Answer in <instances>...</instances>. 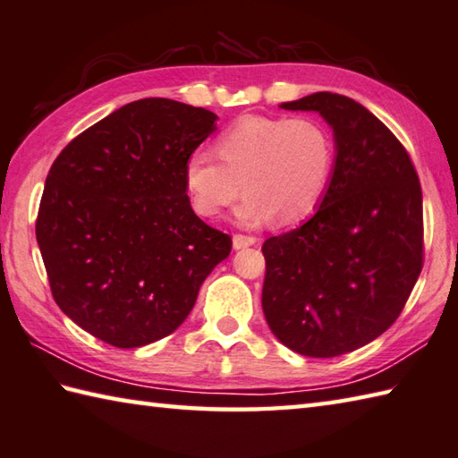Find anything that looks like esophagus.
Masks as SVG:
<instances>
[{
    "instance_id": "esophagus-1",
    "label": "esophagus",
    "mask_w": 458,
    "mask_h": 458,
    "mask_svg": "<svg viewBox=\"0 0 458 458\" xmlns=\"http://www.w3.org/2000/svg\"><path fill=\"white\" fill-rule=\"evenodd\" d=\"M232 244H234L236 250H240V248L254 246L256 244V238L254 236H246V234H234V238H232Z\"/></svg>"
}]
</instances>
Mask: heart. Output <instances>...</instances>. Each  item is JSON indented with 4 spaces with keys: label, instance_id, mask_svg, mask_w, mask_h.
Listing matches in <instances>:
<instances>
[{
    "label": "heart",
    "instance_id": "b5f03b06",
    "mask_svg": "<svg viewBox=\"0 0 458 458\" xmlns=\"http://www.w3.org/2000/svg\"><path fill=\"white\" fill-rule=\"evenodd\" d=\"M214 152L216 157L204 149L188 156L190 204L214 220L242 192L238 218L246 226L270 218L290 226L309 218L327 194L336 162L335 134L312 115H240L216 140Z\"/></svg>",
    "mask_w": 458,
    "mask_h": 458
}]
</instances>
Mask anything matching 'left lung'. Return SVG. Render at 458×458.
<instances>
[{
	"label": "left lung",
	"mask_w": 458,
	"mask_h": 458,
	"mask_svg": "<svg viewBox=\"0 0 458 458\" xmlns=\"http://www.w3.org/2000/svg\"><path fill=\"white\" fill-rule=\"evenodd\" d=\"M318 112L336 142L322 204L262 244V309L282 344L332 359L393 327L425 260L422 192L406 148L354 99L316 91L282 104Z\"/></svg>",
	"instance_id": "left-lung-1"
}]
</instances>
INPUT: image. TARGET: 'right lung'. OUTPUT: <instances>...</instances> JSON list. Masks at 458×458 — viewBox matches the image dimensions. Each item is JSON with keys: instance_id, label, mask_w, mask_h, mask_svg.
Instances as JSON below:
<instances>
[{"instance_id": "1", "label": "right lung", "mask_w": 458, "mask_h": 458, "mask_svg": "<svg viewBox=\"0 0 458 458\" xmlns=\"http://www.w3.org/2000/svg\"><path fill=\"white\" fill-rule=\"evenodd\" d=\"M216 114L146 98L81 131L49 168L36 238L54 301L115 348L172 335L232 238L198 218L188 156Z\"/></svg>"}]
</instances>
